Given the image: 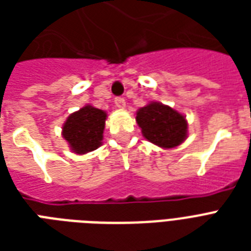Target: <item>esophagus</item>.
I'll use <instances>...</instances> for the list:
<instances>
[{
  "label": "esophagus",
  "instance_id": "1",
  "mask_svg": "<svg viewBox=\"0 0 251 251\" xmlns=\"http://www.w3.org/2000/svg\"><path fill=\"white\" fill-rule=\"evenodd\" d=\"M114 102H116V105L118 106V108H121V109H124L126 106V101L125 99L121 98V96H118V98L114 99Z\"/></svg>",
  "mask_w": 251,
  "mask_h": 251
}]
</instances>
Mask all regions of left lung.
<instances>
[{
	"mask_svg": "<svg viewBox=\"0 0 251 251\" xmlns=\"http://www.w3.org/2000/svg\"><path fill=\"white\" fill-rule=\"evenodd\" d=\"M137 124L143 137L163 149L179 146L187 137V122L171 106L153 101L137 112Z\"/></svg>",
	"mask_w": 251,
	"mask_h": 251,
	"instance_id": "left-lung-1",
	"label": "left lung"
}]
</instances>
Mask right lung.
<instances>
[{"instance_id": "obj_1", "label": "right lung", "mask_w": 251, "mask_h": 251, "mask_svg": "<svg viewBox=\"0 0 251 251\" xmlns=\"http://www.w3.org/2000/svg\"><path fill=\"white\" fill-rule=\"evenodd\" d=\"M106 113L92 105H86L70 114L62 127V137L73 152L83 155L101 146Z\"/></svg>"}]
</instances>
